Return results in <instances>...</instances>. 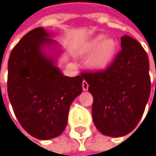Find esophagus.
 <instances>
[{
	"label": "esophagus",
	"instance_id": "34e87169",
	"mask_svg": "<svg viewBox=\"0 0 156 156\" xmlns=\"http://www.w3.org/2000/svg\"><path fill=\"white\" fill-rule=\"evenodd\" d=\"M82 89H83V90H88V89H89V84L85 80L82 82Z\"/></svg>",
	"mask_w": 156,
	"mask_h": 156
}]
</instances>
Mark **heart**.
Segmentation results:
<instances>
[{
	"instance_id": "1",
	"label": "heart",
	"mask_w": 156,
	"mask_h": 156,
	"mask_svg": "<svg viewBox=\"0 0 156 156\" xmlns=\"http://www.w3.org/2000/svg\"><path fill=\"white\" fill-rule=\"evenodd\" d=\"M117 52V42L113 38L100 34L90 40L82 48L81 53L90 56L88 66L94 71H104L114 62Z\"/></svg>"
}]
</instances>
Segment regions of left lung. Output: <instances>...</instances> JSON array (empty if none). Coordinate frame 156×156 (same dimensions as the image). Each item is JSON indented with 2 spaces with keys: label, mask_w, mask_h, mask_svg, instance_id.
Instances as JSON below:
<instances>
[{
  "label": "left lung",
  "mask_w": 156,
  "mask_h": 156,
  "mask_svg": "<svg viewBox=\"0 0 156 156\" xmlns=\"http://www.w3.org/2000/svg\"><path fill=\"white\" fill-rule=\"evenodd\" d=\"M93 96L92 119L104 135L122 137L140 120L151 92L149 59L142 46L121 37V51L105 71L82 73Z\"/></svg>",
  "instance_id": "8db88e82"
}]
</instances>
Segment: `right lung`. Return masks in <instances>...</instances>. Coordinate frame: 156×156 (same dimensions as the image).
I'll use <instances>...</instances> for the list:
<instances>
[{
    "label": "right lung",
    "instance_id": "add662e5",
    "mask_svg": "<svg viewBox=\"0 0 156 156\" xmlns=\"http://www.w3.org/2000/svg\"><path fill=\"white\" fill-rule=\"evenodd\" d=\"M51 37L43 27L29 31L8 61L10 103L23 129L39 140L62 134L69 107L82 92V75L66 76L57 66L63 50Z\"/></svg>",
    "mask_w": 156,
    "mask_h": 156
}]
</instances>
